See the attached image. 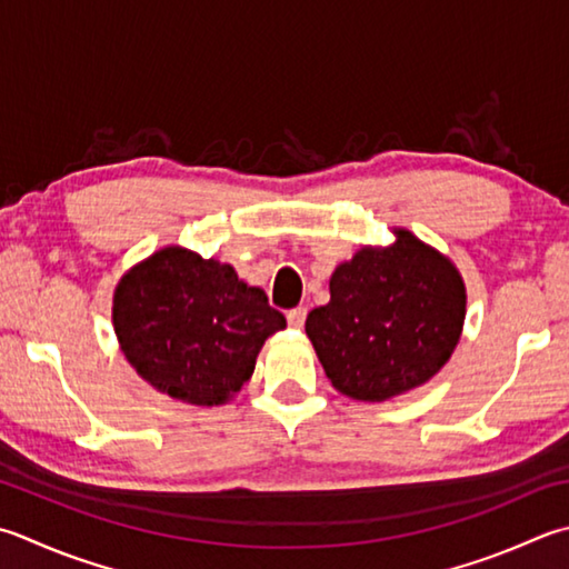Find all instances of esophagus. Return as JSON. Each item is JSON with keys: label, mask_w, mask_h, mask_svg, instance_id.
<instances>
[{"label": "esophagus", "mask_w": 569, "mask_h": 569, "mask_svg": "<svg viewBox=\"0 0 569 569\" xmlns=\"http://www.w3.org/2000/svg\"><path fill=\"white\" fill-rule=\"evenodd\" d=\"M306 316H308V310H306L303 306H298V308H293V310H288V313H286V320H288V326L296 328V330H300V328L306 326Z\"/></svg>", "instance_id": "obj_1"}]
</instances>
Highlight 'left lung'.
Masks as SVG:
<instances>
[{
	"label": "left lung",
	"mask_w": 569,
	"mask_h": 569,
	"mask_svg": "<svg viewBox=\"0 0 569 569\" xmlns=\"http://www.w3.org/2000/svg\"><path fill=\"white\" fill-rule=\"evenodd\" d=\"M466 288L456 266L415 233L387 249H362L330 278V303L306 332L332 387L385 402L425 385L461 338Z\"/></svg>",
	"instance_id": "8db88e82"
}]
</instances>
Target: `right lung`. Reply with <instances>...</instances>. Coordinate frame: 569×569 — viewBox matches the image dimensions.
I'll return each instance as SVG.
<instances>
[{"instance_id": "1", "label": "right lung", "mask_w": 569, "mask_h": 569, "mask_svg": "<svg viewBox=\"0 0 569 569\" xmlns=\"http://www.w3.org/2000/svg\"><path fill=\"white\" fill-rule=\"evenodd\" d=\"M113 326L142 380L211 407L239 392L263 340L283 330L286 318L229 263L170 247L122 276Z\"/></svg>"}]
</instances>
